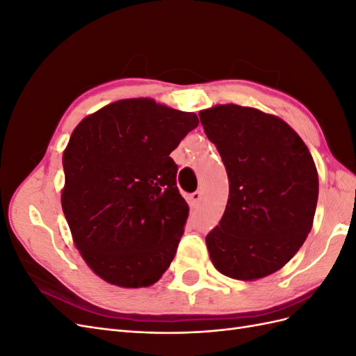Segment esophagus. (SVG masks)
<instances>
[{
	"instance_id": "obj_1",
	"label": "esophagus",
	"mask_w": 356,
	"mask_h": 356,
	"mask_svg": "<svg viewBox=\"0 0 356 356\" xmlns=\"http://www.w3.org/2000/svg\"><path fill=\"white\" fill-rule=\"evenodd\" d=\"M200 199H202V193L200 191H195V193H191V195H190V200H191L193 204H195V207H197Z\"/></svg>"
}]
</instances>
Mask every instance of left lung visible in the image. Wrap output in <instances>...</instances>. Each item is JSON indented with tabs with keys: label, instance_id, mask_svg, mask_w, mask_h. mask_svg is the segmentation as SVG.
I'll list each match as a JSON object with an SVG mask.
<instances>
[{
	"label": "left lung",
	"instance_id": "8db88e82",
	"mask_svg": "<svg viewBox=\"0 0 356 356\" xmlns=\"http://www.w3.org/2000/svg\"><path fill=\"white\" fill-rule=\"evenodd\" d=\"M229 177V200L207 236L217 270L255 281L282 268L314 224L319 181L314 157L282 118L234 104L199 113Z\"/></svg>",
	"mask_w": 356,
	"mask_h": 356
}]
</instances>
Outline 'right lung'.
<instances>
[{
  "mask_svg": "<svg viewBox=\"0 0 356 356\" xmlns=\"http://www.w3.org/2000/svg\"><path fill=\"white\" fill-rule=\"evenodd\" d=\"M195 113L122 99L79 123L63 152L62 209L84 261L105 282L156 284L174 260L188 204L169 157Z\"/></svg>",
  "mask_w": 356,
  "mask_h": 356,
  "instance_id": "add662e5",
  "label": "right lung"
}]
</instances>
